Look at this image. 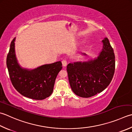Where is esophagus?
Masks as SVG:
<instances>
[{
    "label": "esophagus",
    "instance_id": "1",
    "mask_svg": "<svg viewBox=\"0 0 132 132\" xmlns=\"http://www.w3.org/2000/svg\"><path fill=\"white\" fill-rule=\"evenodd\" d=\"M62 66L63 67H66L67 66V61L66 60H63L62 61Z\"/></svg>",
    "mask_w": 132,
    "mask_h": 132
}]
</instances>
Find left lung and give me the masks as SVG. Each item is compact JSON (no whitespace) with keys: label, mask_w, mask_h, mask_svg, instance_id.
<instances>
[{"label":"left lung","mask_w":132,"mask_h":132,"mask_svg":"<svg viewBox=\"0 0 132 132\" xmlns=\"http://www.w3.org/2000/svg\"><path fill=\"white\" fill-rule=\"evenodd\" d=\"M102 42L104 46L97 58L69 63L67 66L70 85L78 96H94L106 88L113 79L115 70L114 51L107 38Z\"/></svg>","instance_id":"obj_1"}]
</instances>
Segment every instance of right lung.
Segmentation results:
<instances>
[{"label":"right lung","instance_id":"add662e5","mask_svg":"<svg viewBox=\"0 0 132 132\" xmlns=\"http://www.w3.org/2000/svg\"><path fill=\"white\" fill-rule=\"evenodd\" d=\"M15 40L10 45L7 57V66L13 86L24 97L36 100L48 97L53 92L59 72L62 69L61 62L45 64L32 70L20 67L15 56Z\"/></svg>","mask_w":132,"mask_h":132}]
</instances>
